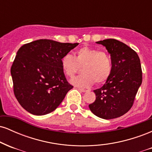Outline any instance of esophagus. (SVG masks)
I'll return each mask as SVG.
<instances>
[{
  "label": "esophagus",
  "mask_w": 152,
  "mask_h": 152,
  "mask_svg": "<svg viewBox=\"0 0 152 152\" xmlns=\"http://www.w3.org/2000/svg\"><path fill=\"white\" fill-rule=\"evenodd\" d=\"M78 90L80 91H81V92H83V93H84V92H86L87 91V90L86 89H84V88H78Z\"/></svg>",
  "instance_id": "obj_1"
}]
</instances>
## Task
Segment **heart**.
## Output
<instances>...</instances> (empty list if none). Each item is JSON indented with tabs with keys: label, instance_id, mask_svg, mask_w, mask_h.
Wrapping results in <instances>:
<instances>
[{
	"label": "heart",
	"instance_id": "heart-1",
	"mask_svg": "<svg viewBox=\"0 0 152 152\" xmlns=\"http://www.w3.org/2000/svg\"><path fill=\"white\" fill-rule=\"evenodd\" d=\"M61 69L66 76L73 78L81 70L83 74L73 78L72 84L78 87L88 88L94 83H104L112 71L110 56L105 51L92 47L84 46L76 50L75 57L66 53L61 60Z\"/></svg>",
	"mask_w": 152,
	"mask_h": 152
}]
</instances>
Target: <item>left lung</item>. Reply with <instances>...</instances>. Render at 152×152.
<instances>
[{
	"label": "left lung",
	"instance_id": "8db88e82",
	"mask_svg": "<svg viewBox=\"0 0 152 152\" xmlns=\"http://www.w3.org/2000/svg\"><path fill=\"white\" fill-rule=\"evenodd\" d=\"M111 55L112 71L105 84L96 89L95 102L88 105L94 114L104 119L119 117L133 106L142 82L140 59L125 43L110 38L96 42Z\"/></svg>",
	"mask_w": 152,
	"mask_h": 152
}]
</instances>
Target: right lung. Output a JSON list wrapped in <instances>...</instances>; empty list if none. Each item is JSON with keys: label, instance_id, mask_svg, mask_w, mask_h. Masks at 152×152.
I'll return each mask as SVG.
<instances>
[{"label": "right lung", "instance_id": "1", "mask_svg": "<svg viewBox=\"0 0 152 152\" xmlns=\"http://www.w3.org/2000/svg\"><path fill=\"white\" fill-rule=\"evenodd\" d=\"M78 43L40 39L19 48L11 69L13 92L28 112L41 116L52 112L73 88L61 60Z\"/></svg>", "mask_w": 152, "mask_h": 152}]
</instances>
